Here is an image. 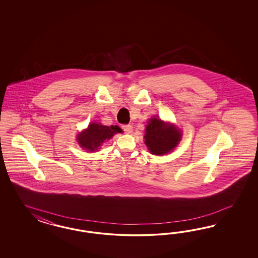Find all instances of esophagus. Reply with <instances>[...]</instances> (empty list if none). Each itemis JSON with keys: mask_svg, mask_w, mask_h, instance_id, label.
Returning a JSON list of instances; mask_svg holds the SVG:
<instances>
[{"mask_svg": "<svg viewBox=\"0 0 258 258\" xmlns=\"http://www.w3.org/2000/svg\"><path fill=\"white\" fill-rule=\"evenodd\" d=\"M122 128L125 131L126 133H133V126L131 124H127V125H122Z\"/></svg>", "mask_w": 258, "mask_h": 258, "instance_id": "esophagus-1", "label": "esophagus"}]
</instances>
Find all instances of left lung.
<instances>
[{"instance_id": "obj_1", "label": "left lung", "mask_w": 258, "mask_h": 258, "mask_svg": "<svg viewBox=\"0 0 258 258\" xmlns=\"http://www.w3.org/2000/svg\"><path fill=\"white\" fill-rule=\"evenodd\" d=\"M145 144L155 155H164L174 149L180 140V132L174 125L151 118L146 128Z\"/></svg>"}]
</instances>
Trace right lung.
Here are the masks:
<instances>
[{"label": "right lung", "mask_w": 258, "mask_h": 258, "mask_svg": "<svg viewBox=\"0 0 258 258\" xmlns=\"http://www.w3.org/2000/svg\"><path fill=\"white\" fill-rule=\"evenodd\" d=\"M122 133L117 125H103L98 123L90 124L86 131L78 135V141L83 149L96 151L106 140L110 139L115 133Z\"/></svg>", "instance_id": "right-lung-1"}]
</instances>
